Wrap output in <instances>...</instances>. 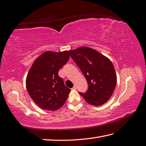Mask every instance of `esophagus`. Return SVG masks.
I'll use <instances>...</instances> for the list:
<instances>
[{
	"mask_svg": "<svg viewBox=\"0 0 146 146\" xmlns=\"http://www.w3.org/2000/svg\"><path fill=\"white\" fill-rule=\"evenodd\" d=\"M71 89H72V90H76V87L75 85V86H74L73 88H71Z\"/></svg>",
	"mask_w": 146,
	"mask_h": 146,
	"instance_id": "1",
	"label": "esophagus"
}]
</instances>
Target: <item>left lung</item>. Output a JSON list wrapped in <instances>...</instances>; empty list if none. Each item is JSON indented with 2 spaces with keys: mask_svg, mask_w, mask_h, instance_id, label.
<instances>
[{
  "mask_svg": "<svg viewBox=\"0 0 146 146\" xmlns=\"http://www.w3.org/2000/svg\"><path fill=\"white\" fill-rule=\"evenodd\" d=\"M70 52L88 83V90L84 94L80 93V95L88 104L95 106L109 101L117 82L116 71L111 60L88 47H81Z\"/></svg>",
  "mask_w": 146,
  "mask_h": 146,
  "instance_id": "1",
  "label": "left lung"
}]
</instances>
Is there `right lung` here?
I'll list each match as a JSON object with an SVG mask.
<instances>
[{"label":"right lung","mask_w":146,"mask_h":146,"mask_svg":"<svg viewBox=\"0 0 146 146\" xmlns=\"http://www.w3.org/2000/svg\"><path fill=\"white\" fill-rule=\"evenodd\" d=\"M70 56L68 50L45 51L31 65L26 78V86L31 98L41 109L56 111L66 101L71 90L65 86L58 71Z\"/></svg>","instance_id":"add662e5"}]
</instances>
